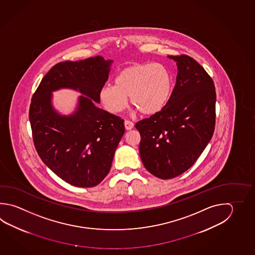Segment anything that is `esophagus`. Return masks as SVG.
Here are the masks:
<instances>
[{
  "instance_id": "esophagus-1",
  "label": "esophagus",
  "mask_w": 255,
  "mask_h": 255,
  "mask_svg": "<svg viewBox=\"0 0 255 255\" xmlns=\"http://www.w3.org/2000/svg\"><path fill=\"white\" fill-rule=\"evenodd\" d=\"M124 124H125V128L127 130L132 129L134 128V123L132 121H125Z\"/></svg>"
}]
</instances>
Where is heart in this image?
<instances>
[{
  "mask_svg": "<svg viewBox=\"0 0 255 255\" xmlns=\"http://www.w3.org/2000/svg\"><path fill=\"white\" fill-rule=\"evenodd\" d=\"M172 90L170 71L162 64H134L117 74L114 85L107 84L99 93L102 106L112 114L125 110L128 98L144 115H153L165 107Z\"/></svg>",
  "mask_w": 255,
  "mask_h": 255,
  "instance_id": "obj_1",
  "label": "heart"
}]
</instances>
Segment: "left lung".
<instances>
[{
    "label": "left lung",
    "instance_id": "obj_1",
    "mask_svg": "<svg viewBox=\"0 0 255 255\" xmlns=\"http://www.w3.org/2000/svg\"><path fill=\"white\" fill-rule=\"evenodd\" d=\"M176 62V84L162 111L136 122L139 153L146 170L167 180L181 175L198 160L212 138L216 123L213 80L192 57Z\"/></svg>",
    "mask_w": 255,
    "mask_h": 255
}]
</instances>
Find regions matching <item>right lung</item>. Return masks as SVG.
I'll return each mask as SVG.
<instances>
[{
	"label": "right lung",
	"mask_w": 255,
	"mask_h": 255,
	"mask_svg": "<svg viewBox=\"0 0 255 255\" xmlns=\"http://www.w3.org/2000/svg\"><path fill=\"white\" fill-rule=\"evenodd\" d=\"M112 62L97 56L58 63L33 94L28 117L36 150L46 166L71 185L89 188L102 182L125 133L121 118L94 104L100 102ZM61 88L86 95L70 117H62L51 106V92Z\"/></svg>",
	"instance_id": "obj_1"
}]
</instances>
